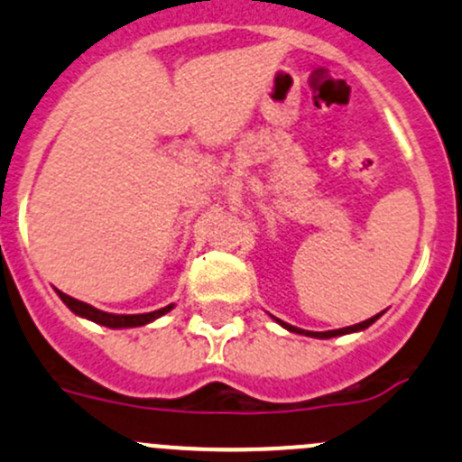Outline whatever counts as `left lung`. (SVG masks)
Masks as SVG:
<instances>
[{"label":"left lung","mask_w":462,"mask_h":462,"mask_svg":"<svg viewBox=\"0 0 462 462\" xmlns=\"http://www.w3.org/2000/svg\"><path fill=\"white\" fill-rule=\"evenodd\" d=\"M383 314V312H381ZM381 314H376V317L363 320V323H356V325H349V328H341V329H329V332H308V329H300V328H294V325H288L283 323V320L276 319V323L283 325L285 329H290V332H296V334H305V337H314V338H332V337H341V334H349V332H361V329L370 328V325L376 320Z\"/></svg>","instance_id":"obj_1"}]
</instances>
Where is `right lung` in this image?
<instances>
[{"mask_svg": "<svg viewBox=\"0 0 462 462\" xmlns=\"http://www.w3.org/2000/svg\"><path fill=\"white\" fill-rule=\"evenodd\" d=\"M57 294H60V299L64 300L72 312L79 314V317H84V319L95 320V323H99V325H106V328H139V325L150 323V320L163 317V314L172 310V305H166V308L154 310V312H148V314H108V312H101V310L92 308V305L84 303V300H77V299H72V296L60 292V290H57Z\"/></svg>", "mask_w": 462, "mask_h": 462, "instance_id": "obj_1", "label": "right lung"}]
</instances>
